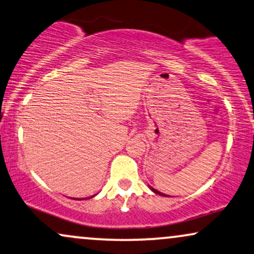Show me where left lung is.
<instances>
[{
    "label": "left lung",
    "instance_id": "left-lung-1",
    "mask_svg": "<svg viewBox=\"0 0 254 254\" xmlns=\"http://www.w3.org/2000/svg\"><path fill=\"white\" fill-rule=\"evenodd\" d=\"M149 188H150V189H151V190H152V191H154V193H155V194H158V195H161V196H167V195H166V194L161 193V191H158V190H157V189L152 188V187H151V186H149Z\"/></svg>",
    "mask_w": 254,
    "mask_h": 254
}]
</instances>
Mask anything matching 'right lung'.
Masks as SVG:
<instances>
[{
	"label": "right lung",
	"mask_w": 254,
	"mask_h": 254,
	"mask_svg": "<svg viewBox=\"0 0 254 254\" xmlns=\"http://www.w3.org/2000/svg\"><path fill=\"white\" fill-rule=\"evenodd\" d=\"M97 195V194H96ZM96 195H93V196H96ZM93 196H90V197H93ZM90 197H88V198H90Z\"/></svg>",
	"instance_id": "1"
}]
</instances>
